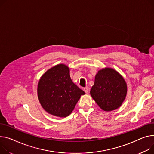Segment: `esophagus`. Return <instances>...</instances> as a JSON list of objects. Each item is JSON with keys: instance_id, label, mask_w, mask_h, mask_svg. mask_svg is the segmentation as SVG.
<instances>
[{"instance_id": "1", "label": "esophagus", "mask_w": 154, "mask_h": 154, "mask_svg": "<svg viewBox=\"0 0 154 154\" xmlns=\"http://www.w3.org/2000/svg\"><path fill=\"white\" fill-rule=\"evenodd\" d=\"M84 91L85 92L86 94H88V91H89V88L88 87H86L84 88Z\"/></svg>"}]
</instances>
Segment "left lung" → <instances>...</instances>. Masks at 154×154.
<instances>
[{
  "instance_id": "1",
  "label": "left lung",
  "mask_w": 154,
  "mask_h": 154,
  "mask_svg": "<svg viewBox=\"0 0 154 154\" xmlns=\"http://www.w3.org/2000/svg\"><path fill=\"white\" fill-rule=\"evenodd\" d=\"M128 91L127 84L115 69L105 67L98 71L90 95L99 107L105 111L115 110L125 101Z\"/></svg>"
}]
</instances>
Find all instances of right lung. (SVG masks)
<instances>
[{
    "instance_id": "obj_1",
    "label": "right lung",
    "mask_w": 154,
    "mask_h": 154,
    "mask_svg": "<svg viewBox=\"0 0 154 154\" xmlns=\"http://www.w3.org/2000/svg\"><path fill=\"white\" fill-rule=\"evenodd\" d=\"M39 103L49 114L65 118L74 110L80 96L85 94L72 80L69 67L64 64L48 69L39 80Z\"/></svg>"
}]
</instances>
